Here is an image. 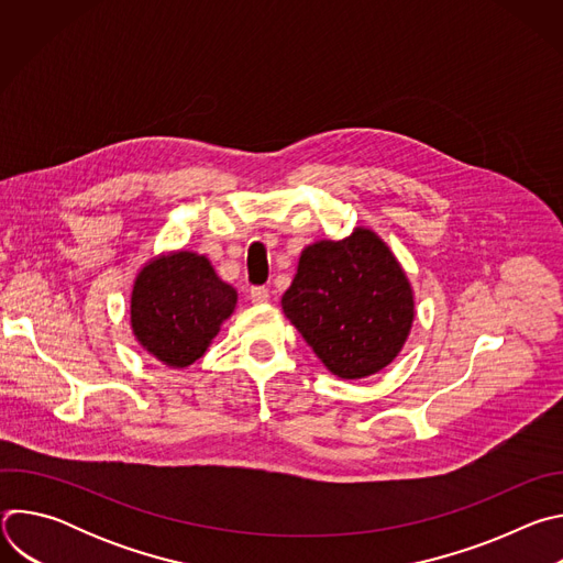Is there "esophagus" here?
Wrapping results in <instances>:
<instances>
[{
    "instance_id": "1",
    "label": "esophagus",
    "mask_w": 563,
    "mask_h": 563,
    "mask_svg": "<svg viewBox=\"0 0 563 563\" xmlns=\"http://www.w3.org/2000/svg\"><path fill=\"white\" fill-rule=\"evenodd\" d=\"M250 298H252V302L263 305V302L269 300V289L265 285H256V287L250 289Z\"/></svg>"
}]
</instances>
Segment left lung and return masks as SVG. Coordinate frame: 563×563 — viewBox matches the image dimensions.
<instances>
[{
    "label": "left lung",
    "instance_id": "obj_1",
    "mask_svg": "<svg viewBox=\"0 0 563 563\" xmlns=\"http://www.w3.org/2000/svg\"><path fill=\"white\" fill-rule=\"evenodd\" d=\"M280 302L307 345L341 378L389 365L415 318L404 269L369 229L309 245Z\"/></svg>",
    "mask_w": 563,
    "mask_h": 563
}]
</instances>
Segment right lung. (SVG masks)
I'll use <instances>...</instances> for the list:
<instances>
[{
    "label": "right lung",
    "instance_id": "obj_1",
    "mask_svg": "<svg viewBox=\"0 0 563 563\" xmlns=\"http://www.w3.org/2000/svg\"><path fill=\"white\" fill-rule=\"evenodd\" d=\"M235 307L205 256L176 252L151 261L135 278L131 325L140 345L169 367L198 361Z\"/></svg>",
    "mask_w": 563,
    "mask_h": 563
}]
</instances>
